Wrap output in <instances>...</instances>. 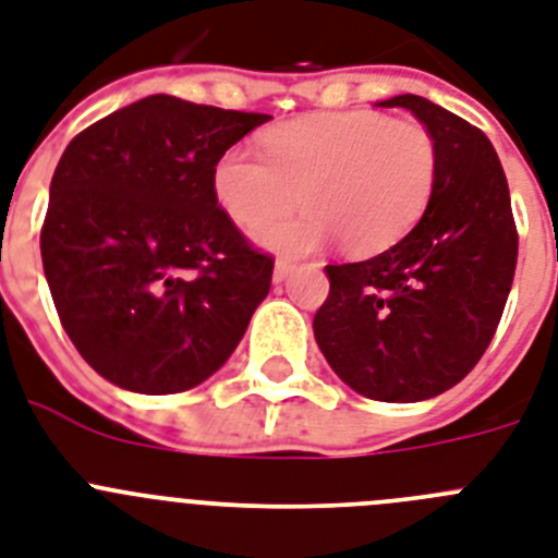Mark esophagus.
I'll return each instance as SVG.
<instances>
[{"instance_id":"esophagus-1","label":"esophagus","mask_w":558,"mask_h":558,"mask_svg":"<svg viewBox=\"0 0 558 558\" xmlns=\"http://www.w3.org/2000/svg\"><path fill=\"white\" fill-rule=\"evenodd\" d=\"M290 270H293V262L290 259H276L274 265V282H284L290 276Z\"/></svg>"}]
</instances>
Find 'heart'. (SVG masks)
Returning <instances> with one entry per match:
<instances>
[{
    "label": "heart",
    "mask_w": 558,
    "mask_h": 558,
    "mask_svg": "<svg viewBox=\"0 0 558 558\" xmlns=\"http://www.w3.org/2000/svg\"><path fill=\"white\" fill-rule=\"evenodd\" d=\"M265 156L233 146L214 166L222 211L274 251L304 254L336 236L347 254H380L426 211L437 183V143L417 121L375 109L316 112L265 135ZM299 221L274 219L295 207ZM272 221L274 227L267 222Z\"/></svg>",
    "instance_id": "b5f03b06"
}]
</instances>
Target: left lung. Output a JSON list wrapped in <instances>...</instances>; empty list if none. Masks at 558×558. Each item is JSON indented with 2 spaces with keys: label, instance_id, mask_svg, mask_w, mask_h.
Here are the masks:
<instances>
[{
  "label": "left lung",
  "instance_id": "obj_1",
  "mask_svg": "<svg viewBox=\"0 0 558 558\" xmlns=\"http://www.w3.org/2000/svg\"><path fill=\"white\" fill-rule=\"evenodd\" d=\"M437 143L421 222L384 254L327 265L313 318L332 373L364 398L426 401L474 369L511 293L519 233L502 163L483 130L421 95H395Z\"/></svg>",
  "mask_w": 558,
  "mask_h": 558
}]
</instances>
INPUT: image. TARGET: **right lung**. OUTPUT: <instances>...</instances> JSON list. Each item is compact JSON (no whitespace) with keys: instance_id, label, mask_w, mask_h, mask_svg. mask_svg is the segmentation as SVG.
I'll use <instances>...</instances> for the list:
<instances>
[{"instance_id":"1","label":"right lung","mask_w":558,"mask_h":558,"mask_svg":"<svg viewBox=\"0 0 558 558\" xmlns=\"http://www.w3.org/2000/svg\"><path fill=\"white\" fill-rule=\"evenodd\" d=\"M270 116L149 95L70 141L41 262L81 359L118 387L174 395L228 361L268 296L274 256L214 194V166Z\"/></svg>"}]
</instances>
